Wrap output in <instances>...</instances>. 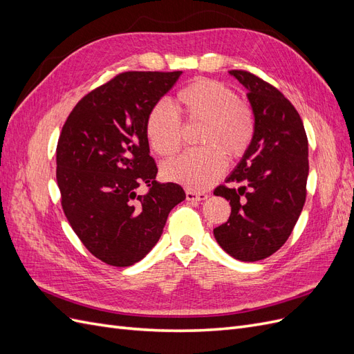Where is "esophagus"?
Returning a JSON list of instances; mask_svg holds the SVG:
<instances>
[{
    "instance_id": "obj_1",
    "label": "esophagus",
    "mask_w": 354,
    "mask_h": 354,
    "mask_svg": "<svg viewBox=\"0 0 354 354\" xmlns=\"http://www.w3.org/2000/svg\"><path fill=\"white\" fill-rule=\"evenodd\" d=\"M208 198V194L205 192H195V190H187L186 192V199L187 201H205Z\"/></svg>"
}]
</instances>
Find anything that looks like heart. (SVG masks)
Returning a JSON list of instances; mask_svg holds the SVG:
<instances>
[{"instance_id":"heart-1","label":"heart","mask_w":354,"mask_h":354,"mask_svg":"<svg viewBox=\"0 0 354 354\" xmlns=\"http://www.w3.org/2000/svg\"><path fill=\"white\" fill-rule=\"evenodd\" d=\"M175 112L165 102L147 112V142L160 156L176 153L183 140V122H202L199 142L205 147L187 151L162 165V176L190 190H205L221 177L226 155L238 159L248 151L255 136V115L251 106L238 99L226 84L198 78L178 90Z\"/></svg>"}]
</instances>
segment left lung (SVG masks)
<instances>
[{"label": "left lung", "instance_id": "8db88e82", "mask_svg": "<svg viewBox=\"0 0 354 354\" xmlns=\"http://www.w3.org/2000/svg\"><path fill=\"white\" fill-rule=\"evenodd\" d=\"M230 73L248 90L255 136L236 169L214 195L230 201L229 220L214 229L221 248L260 261L288 241L307 196L308 142L301 116L274 85L250 71Z\"/></svg>", "mask_w": 354, "mask_h": 354}]
</instances>
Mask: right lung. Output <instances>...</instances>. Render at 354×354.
<instances>
[{"instance_id": "right-lung-1", "label": "right lung", "mask_w": 354, "mask_h": 354, "mask_svg": "<svg viewBox=\"0 0 354 354\" xmlns=\"http://www.w3.org/2000/svg\"><path fill=\"white\" fill-rule=\"evenodd\" d=\"M181 71H127L75 104L57 142L62 208L95 259L115 267L140 261L185 201L177 183H159L145 131L152 106ZM148 192L138 196L137 187Z\"/></svg>"}]
</instances>
